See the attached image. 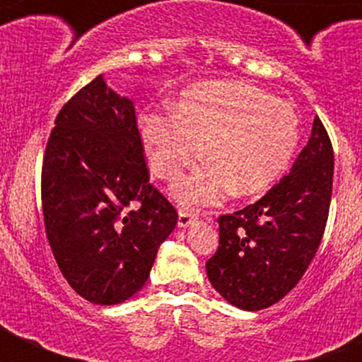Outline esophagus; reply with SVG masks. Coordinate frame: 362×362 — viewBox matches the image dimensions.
<instances>
[{
  "mask_svg": "<svg viewBox=\"0 0 362 362\" xmlns=\"http://www.w3.org/2000/svg\"><path fill=\"white\" fill-rule=\"evenodd\" d=\"M196 214L190 212V210H185V209H179V217H177V225L181 228H187L188 225H192V221H194Z\"/></svg>",
  "mask_w": 362,
  "mask_h": 362,
  "instance_id": "34e87169",
  "label": "esophagus"
}]
</instances>
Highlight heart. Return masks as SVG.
Masks as SVG:
<instances>
[{
  "label": "heart",
  "mask_w": 362,
  "mask_h": 362,
  "mask_svg": "<svg viewBox=\"0 0 362 362\" xmlns=\"http://www.w3.org/2000/svg\"><path fill=\"white\" fill-rule=\"evenodd\" d=\"M139 130L152 170L175 179L197 163L206 146L210 163L172 187L187 206L214 204L228 196L267 190L288 165L299 139L292 105L245 81H212L190 86L174 110H146Z\"/></svg>",
  "instance_id": "b5f03b06"
}]
</instances>
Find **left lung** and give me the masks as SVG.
<instances>
[{
    "mask_svg": "<svg viewBox=\"0 0 362 362\" xmlns=\"http://www.w3.org/2000/svg\"><path fill=\"white\" fill-rule=\"evenodd\" d=\"M332 181L334 150L315 116L290 174L257 203L217 219L219 246L206 261V276L230 305L257 312L299 283L321 245Z\"/></svg>",
    "mask_w": 362,
    "mask_h": 362,
    "instance_id": "1",
    "label": "left lung"
}]
</instances>
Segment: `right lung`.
I'll return each instance as SVG.
<instances>
[{
    "label": "right lung",
    "mask_w": 362,
    "mask_h": 362,
    "mask_svg": "<svg viewBox=\"0 0 362 362\" xmlns=\"http://www.w3.org/2000/svg\"><path fill=\"white\" fill-rule=\"evenodd\" d=\"M41 201L54 259L74 292L117 305L143 288L177 212L150 185L132 99L103 76L57 114Z\"/></svg>",
    "instance_id": "1"
}]
</instances>
